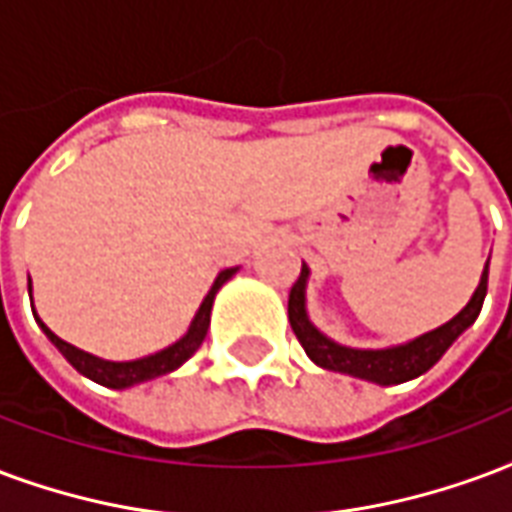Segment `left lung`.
Masks as SVG:
<instances>
[{
	"label": "left lung",
	"instance_id": "left-lung-1",
	"mask_svg": "<svg viewBox=\"0 0 512 512\" xmlns=\"http://www.w3.org/2000/svg\"><path fill=\"white\" fill-rule=\"evenodd\" d=\"M309 266H301V276L290 290V301H287V317L293 325V333L298 342L306 350L320 369L328 372L350 374L358 380L374 382V385H399V382L415 380L420 374H426L434 363L450 350V344L456 342L461 333L467 331L469 325L478 320L483 301H486L488 290V260L480 274V282L475 293L469 298V304L450 317L448 323L429 333H420L410 342L391 344V347H380V350H361V347H347L328 339L317 325L309 320L306 312V285H309Z\"/></svg>",
	"mask_w": 512,
	"mask_h": 512
}]
</instances>
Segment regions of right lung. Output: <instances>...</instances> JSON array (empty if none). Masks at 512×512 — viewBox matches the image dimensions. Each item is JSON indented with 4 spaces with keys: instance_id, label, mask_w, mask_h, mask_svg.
Wrapping results in <instances>:
<instances>
[{
    "instance_id": "right-lung-1",
    "label": "right lung",
    "mask_w": 512,
    "mask_h": 512,
    "mask_svg": "<svg viewBox=\"0 0 512 512\" xmlns=\"http://www.w3.org/2000/svg\"><path fill=\"white\" fill-rule=\"evenodd\" d=\"M236 274H238V266L219 271L217 279H214V285H211V290H208L206 298H203V304L198 306V312H195V317H192L187 333H184L181 339H176L173 344H168L165 350L151 352V355H143V358H135V361H105V358H97V355H92V352L78 350L75 344L59 339V336H56V333L51 331L40 317H37V314H34V320H37V325L43 328V333L48 336V342L62 352L75 372H81L83 377H89V380H94L97 385L124 391V388H132V385H140V382L157 380V377H162V374L176 372L179 366H184V363L198 352V347L203 344V339H206V333H208V323H211V306H214V298H217L219 287L225 285L227 279H233ZM29 298H32V279H29ZM32 312H34V306H32Z\"/></svg>"
}]
</instances>
